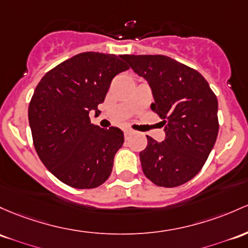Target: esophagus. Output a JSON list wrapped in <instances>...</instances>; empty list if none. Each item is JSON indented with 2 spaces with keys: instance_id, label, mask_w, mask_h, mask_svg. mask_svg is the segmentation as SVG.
Instances as JSON below:
<instances>
[{
  "instance_id": "esophagus-1",
  "label": "esophagus",
  "mask_w": 248,
  "mask_h": 248,
  "mask_svg": "<svg viewBox=\"0 0 248 248\" xmlns=\"http://www.w3.org/2000/svg\"><path fill=\"white\" fill-rule=\"evenodd\" d=\"M124 139H126V140H127V139H129L130 135L133 134V130H130V129H124Z\"/></svg>"
}]
</instances>
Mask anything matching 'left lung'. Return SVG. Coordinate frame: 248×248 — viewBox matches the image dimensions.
I'll use <instances>...</instances> for the list:
<instances>
[{
	"label": "left lung",
	"mask_w": 248,
	"mask_h": 248,
	"mask_svg": "<svg viewBox=\"0 0 248 248\" xmlns=\"http://www.w3.org/2000/svg\"><path fill=\"white\" fill-rule=\"evenodd\" d=\"M147 80L162 119L166 138L157 142L147 135L140 152L142 172L156 186L176 187L194 178L216 143L217 100L199 72L165 55L120 56Z\"/></svg>",
	"instance_id": "8db88e82"
}]
</instances>
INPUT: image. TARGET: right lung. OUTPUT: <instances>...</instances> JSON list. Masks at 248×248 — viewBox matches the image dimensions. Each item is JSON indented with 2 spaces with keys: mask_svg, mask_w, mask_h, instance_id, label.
I'll return each instance as SVG.
<instances>
[{
  "mask_svg": "<svg viewBox=\"0 0 248 248\" xmlns=\"http://www.w3.org/2000/svg\"><path fill=\"white\" fill-rule=\"evenodd\" d=\"M128 68L113 54L87 51L49 70L35 88L28 108L34 147L68 186L95 188L109 178L124 133L95 126L89 113H100L114 76Z\"/></svg>",
  "mask_w": 248,
  "mask_h": 248,
  "instance_id": "obj_1",
  "label": "right lung"
}]
</instances>
